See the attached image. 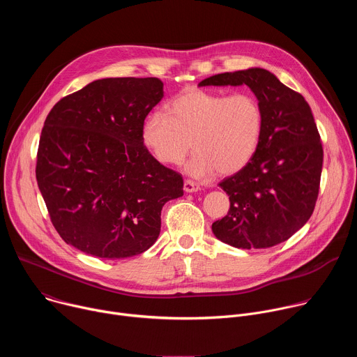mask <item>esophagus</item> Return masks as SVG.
Wrapping results in <instances>:
<instances>
[{"label":"esophagus","mask_w":357,"mask_h":357,"mask_svg":"<svg viewBox=\"0 0 357 357\" xmlns=\"http://www.w3.org/2000/svg\"><path fill=\"white\" fill-rule=\"evenodd\" d=\"M183 189H185V192H197L200 189V186L192 179H185Z\"/></svg>","instance_id":"obj_1"}]
</instances>
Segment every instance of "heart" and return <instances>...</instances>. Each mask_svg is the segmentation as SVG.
<instances>
[{
	"label": "heart",
	"instance_id": "b5f03b06",
	"mask_svg": "<svg viewBox=\"0 0 357 357\" xmlns=\"http://www.w3.org/2000/svg\"><path fill=\"white\" fill-rule=\"evenodd\" d=\"M263 131L264 112L257 97L189 89L172 98L165 112L145 119L141 138L160 164H181L193 145L189 174L231 175L252 160Z\"/></svg>",
	"mask_w": 357,
	"mask_h": 357
}]
</instances>
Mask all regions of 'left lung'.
Listing matches in <instances>:
<instances>
[{
	"label": "left lung",
	"mask_w": 357,
	"mask_h": 357,
	"mask_svg": "<svg viewBox=\"0 0 357 357\" xmlns=\"http://www.w3.org/2000/svg\"><path fill=\"white\" fill-rule=\"evenodd\" d=\"M247 84L264 112V131L252 160L219 186L229 195L227 215L213 234L237 248H267L288 240L314 213L324 148L302 94L260 68L226 72L199 86Z\"/></svg>",
	"instance_id": "obj_1"
}]
</instances>
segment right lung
<instances>
[{"mask_svg":"<svg viewBox=\"0 0 357 357\" xmlns=\"http://www.w3.org/2000/svg\"><path fill=\"white\" fill-rule=\"evenodd\" d=\"M162 97L157 77H109L49 112L35 172L50 222L68 244L113 260L157 241L162 206L183 195L181 174L160 164L141 138Z\"/></svg>","mask_w":357,"mask_h":357,"instance_id":"right-lung-1","label":"right lung"}]
</instances>
